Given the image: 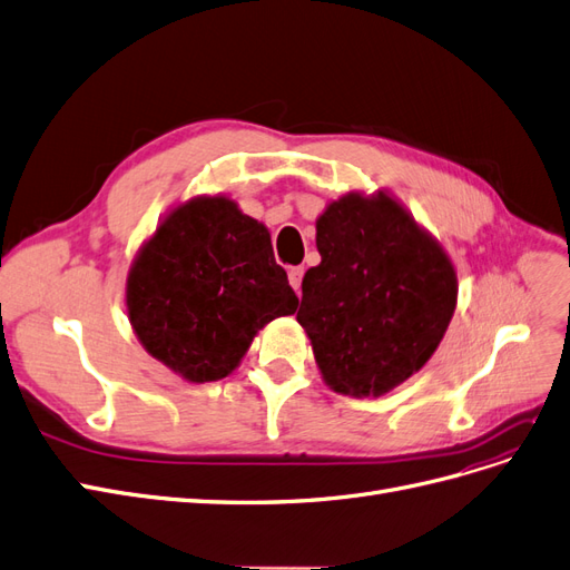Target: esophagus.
<instances>
[{"instance_id":"1","label":"esophagus","mask_w":570,"mask_h":570,"mask_svg":"<svg viewBox=\"0 0 570 570\" xmlns=\"http://www.w3.org/2000/svg\"><path fill=\"white\" fill-rule=\"evenodd\" d=\"M302 275H304V268L302 266H292L289 271H287V278H289V285L295 287L297 292H299V287H302Z\"/></svg>"}]
</instances>
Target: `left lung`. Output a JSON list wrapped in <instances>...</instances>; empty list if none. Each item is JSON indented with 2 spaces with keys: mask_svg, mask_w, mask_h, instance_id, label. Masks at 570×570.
Wrapping results in <instances>:
<instances>
[{
  "mask_svg": "<svg viewBox=\"0 0 570 570\" xmlns=\"http://www.w3.org/2000/svg\"><path fill=\"white\" fill-rule=\"evenodd\" d=\"M321 264L302 281L297 321L325 385L381 396L435 354L456 308V271L394 197L350 193L316 220Z\"/></svg>",
  "mask_w": 570,
  "mask_h": 570,
  "instance_id": "1",
  "label": "left lung"
}]
</instances>
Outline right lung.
Here are the masks:
<instances>
[{"instance_id":"1","label":"right lung","mask_w":570,"mask_h":570,"mask_svg":"<svg viewBox=\"0 0 570 570\" xmlns=\"http://www.w3.org/2000/svg\"><path fill=\"white\" fill-rule=\"evenodd\" d=\"M297 304L271 233L228 197L176 206L137 252L126 283L137 340L189 383L230 375L254 335Z\"/></svg>"}]
</instances>
